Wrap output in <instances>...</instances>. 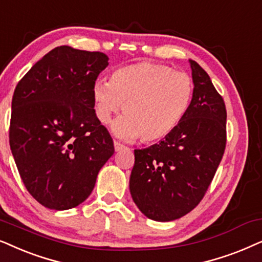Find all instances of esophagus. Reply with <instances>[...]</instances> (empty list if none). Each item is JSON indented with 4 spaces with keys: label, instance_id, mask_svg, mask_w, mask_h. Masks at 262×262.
<instances>
[{
    "label": "esophagus",
    "instance_id": "obj_1",
    "mask_svg": "<svg viewBox=\"0 0 262 262\" xmlns=\"http://www.w3.org/2000/svg\"><path fill=\"white\" fill-rule=\"evenodd\" d=\"M114 146H115V151H116V152L123 151V149L127 148L124 145H122V144H120V142H117V141L114 142Z\"/></svg>",
    "mask_w": 262,
    "mask_h": 262
}]
</instances>
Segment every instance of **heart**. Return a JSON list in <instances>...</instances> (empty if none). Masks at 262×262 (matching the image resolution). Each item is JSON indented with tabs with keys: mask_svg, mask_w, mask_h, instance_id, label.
<instances>
[{
	"mask_svg": "<svg viewBox=\"0 0 262 262\" xmlns=\"http://www.w3.org/2000/svg\"><path fill=\"white\" fill-rule=\"evenodd\" d=\"M92 92L100 123H109L124 105V115L111 125L117 138L155 142L171 134L189 113L194 82L169 66L141 62L114 71L109 82L96 81Z\"/></svg>",
	"mask_w": 262,
	"mask_h": 262,
	"instance_id": "heart-1",
	"label": "heart"
}]
</instances>
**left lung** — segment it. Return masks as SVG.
I'll list each match as a JSON object with an SVG mask.
<instances>
[{"mask_svg":"<svg viewBox=\"0 0 262 262\" xmlns=\"http://www.w3.org/2000/svg\"><path fill=\"white\" fill-rule=\"evenodd\" d=\"M194 97L189 113L159 144L134 149L129 190L156 222L179 219L198 206L213 180L226 144V109L210 76L189 60Z\"/></svg>","mask_w":262,"mask_h":262,"instance_id":"1","label":"left lung"}]
</instances>
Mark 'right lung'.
<instances>
[{
	"label": "right lung",
	"instance_id": "add662e5",
	"mask_svg": "<svg viewBox=\"0 0 262 262\" xmlns=\"http://www.w3.org/2000/svg\"><path fill=\"white\" fill-rule=\"evenodd\" d=\"M107 61L103 52L62 45L43 56L14 91L10 149L26 189L50 210L85 201L115 152L92 92Z\"/></svg>",
	"mask_w": 262,
	"mask_h": 262
}]
</instances>
